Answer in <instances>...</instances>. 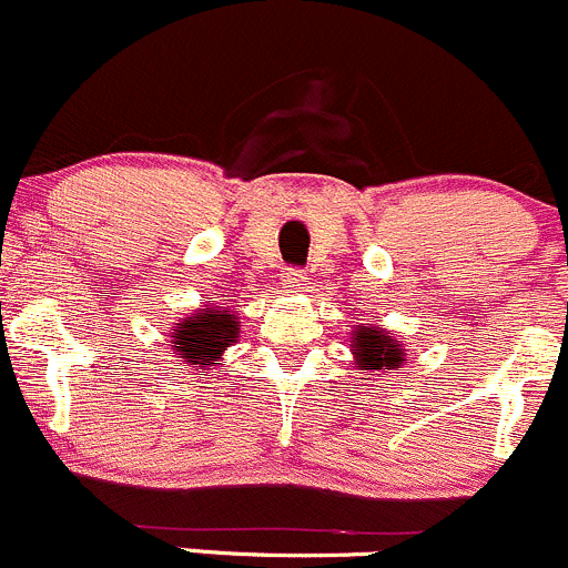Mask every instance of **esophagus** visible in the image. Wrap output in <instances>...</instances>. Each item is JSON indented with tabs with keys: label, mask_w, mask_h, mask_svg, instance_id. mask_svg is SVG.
I'll return each mask as SVG.
<instances>
[{
	"label": "esophagus",
	"mask_w": 568,
	"mask_h": 568,
	"mask_svg": "<svg viewBox=\"0 0 568 568\" xmlns=\"http://www.w3.org/2000/svg\"><path fill=\"white\" fill-rule=\"evenodd\" d=\"M282 286H286L290 292H303V286H306V276H303V271H297V267H284Z\"/></svg>",
	"instance_id": "obj_1"
}]
</instances>
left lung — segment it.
Masks as SVG:
<instances>
[{
	"label": "left lung",
	"instance_id": "obj_1",
	"mask_svg": "<svg viewBox=\"0 0 568 568\" xmlns=\"http://www.w3.org/2000/svg\"><path fill=\"white\" fill-rule=\"evenodd\" d=\"M353 358L361 372H399L405 366V347L394 333L377 325H358L353 331Z\"/></svg>",
	"mask_w": 568,
	"mask_h": 568
}]
</instances>
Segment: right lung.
I'll use <instances>...</instances> for the list:
<instances>
[{"label": "right lung", "instance_id": "right-lung-1", "mask_svg": "<svg viewBox=\"0 0 568 568\" xmlns=\"http://www.w3.org/2000/svg\"><path fill=\"white\" fill-rule=\"evenodd\" d=\"M237 333H241V320L232 308L204 306L174 323L169 347L185 366L194 372H207L221 366L219 361H224L226 347L237 342Z\"/></svg>", "mask_w": 568, "mask_h": 568}]
</instances>
